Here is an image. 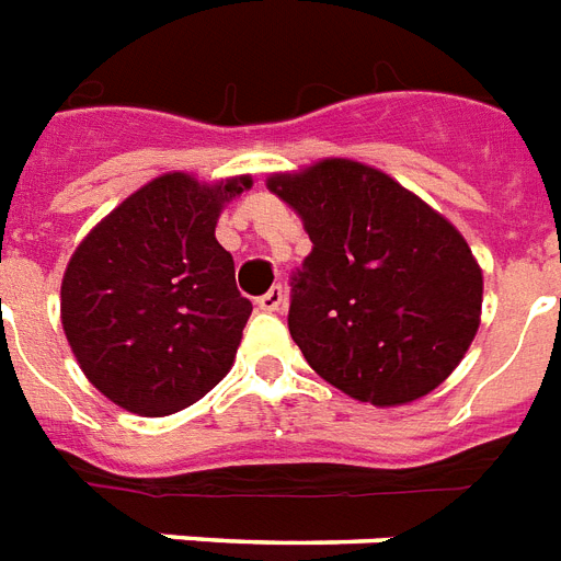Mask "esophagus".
<instances>
[{
  "label": "esophagus",
  "mask_w": 561,
  "mask_h": 561,
  "mask_svg": "<svg viewBox=\"0 0 561 561\" xmlns=\"http://www.w3.org/2000/svg\"><path fill=\"white\" fill-rule=\"evenodd\" d=\"M282 306H285V290H282V285H273L267 294L259 297V309L262 311H279Z\"/></svg>",
  "instance_id": "esophagus-1"
}]
</instances>
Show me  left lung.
I'll return each instance as SVG.
<instances>
[{"label":"left lung","instance_id":"1","mask_svg":"<svg viewBox=\"0 0 561 561\" xmlns=\"http://www.w3.org/2000/svg\"><path fill=\"white\" fill-rule=\"evenodd\" d=\"M311 252L290 276L288 329L329 385L374 405L442 385L480 329L482 271L442 214L382 170L323 158L267 179Z\"/></svg>","mask_w":561,"mask_h":561}]
</instances>
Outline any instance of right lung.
Here are the masks:
<instances>
[{
	"label": "right lung",
	"mask_w": 561,
	"mask_h": 561,
	"mask_svg": "<svg viewBox=\"0 0 561 561\" xmlns=\"http://www.w3.org/2000/svg\"><path fill=\"white\" fill-rule=\"evenodd\" d=\"M250 176L203 185L164 173L123 199L76 247L61 282L72 356L111 403L173 414L220 382L252 302L214 226Z\"/></svg>",
	"instance_id": "obj_1"
}]
</instances>
